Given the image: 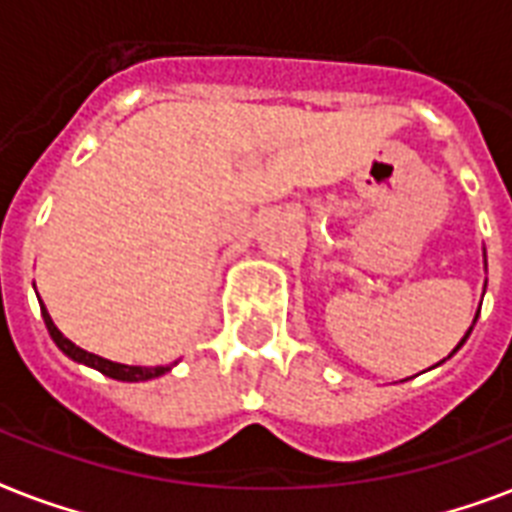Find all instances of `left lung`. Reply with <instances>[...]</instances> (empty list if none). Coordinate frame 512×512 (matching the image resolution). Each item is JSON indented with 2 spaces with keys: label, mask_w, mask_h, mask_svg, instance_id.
I'll return each mask as SVG.
<instances>
[{
  "label": "left lung",
  "mask_w": 512,
  "mask_h": 512,
  "mask_svg": "<svg viewBox=\"0 0 512 512\" xmlns=\"http://www.w3.org/2000/svg\"><path fill=\"white\" fill-rule=\"evenodd\" d=\"M476 319H478V316H476ZM470 332H473V327H470V329H468V335H470ZM468 335H465V337H462V342H465V340H468ZM462 342H460V345H457V348H462Z\"/></svg>",
  "instance_id": "1"
}]
</instances>
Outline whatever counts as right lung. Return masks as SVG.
<instances>
[{"instance_id":"obj_1","label":"right lung","mask_w":512,"mask_h":512,"mask_svg":"<svg viewBox=\"0 0 512 512\" xmlns=\"http://www.w3.org/2000/svg\"><path fill=\"white\" fill-rule=\"evenodd\" d=\"M42 316H44V324H47V332H50V337L55 340V345H58L63 353H66L68 358H74V361H79V364H87L92 366V369H98V372H103L106 377H114V380H124V382H140V380H151V377H162L164 372H170L172 364L167 366H127V364H114V361H108V358H100L95 356V353H87V350H82L79 345H74V342L68 340V337L60 335V329L52 324L50 313H47V308L42 305Z\"/></svg>"}]
</instances>
